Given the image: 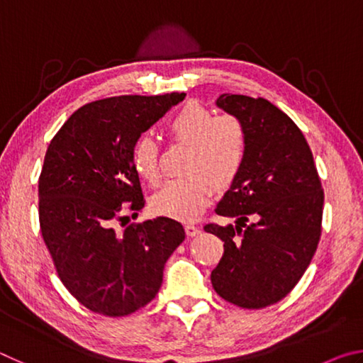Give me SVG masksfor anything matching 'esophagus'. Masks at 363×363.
<instances>
[{
    "label": "esophagus",
    "mask_w": 363,
    "mask_h": 363,
    "mask_svg": "<svg viewBox=\"0 0 363 363\" xmlns=\"http://www.w3.org/2000/svg\"><path fill=\"white\" fill-rule=\"evenodd\" d=\"M184 229H186V233L189 237H195V235H199V233H200V227L192 224V223H187L186 225H184Z\"/></svg>",
    "instance_id": "1"
}]
</instances>
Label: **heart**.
Returning a JSON list of instances; mask_svg holds the SVG:
<instances>
[{"mask_svg": "<svg viewBox=\"0 0 363 363\" xmlns=\"http://www.w3.org/2000/svg\"><path fill=\"white\" fill-rule=\"evenodd\" d=\"M171 140L189 145L184 163L187 176L168 181L150 199L158 216L179 220L195 219L210 203L213 187L229 189L247 162L248 134L233 115H214L199 102H189L167 121ZM131 164L140 179L160 181V149L150 134H140L131 147Z\"/></svg>", "mask_w": 363, "mask_h": 363, "instance_id": "obj_1", "label": "heart"}]
</instances>
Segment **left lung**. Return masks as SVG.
I'll return each instance as SVG.
<instances>
[{
  "label": "left lung",
  "instance_id": "8db88e82",
  "mask_svg": "<svg viewBox=\"0 0 363 363\" xmlns=\"http://www.w3.org/2000/svg\"><path fill=\"white\" fill-rule=\"evenodd\" d=\"M216 104L243 121L248 153L216 208L235 225H205L224 242L211 284L229 303L262 309L284 299L309 267L322 233V182L304 134L279 107L242 94Z\"/></svg>",
  "mask_w": 363,
  "mask_h": 363
}]
</instances>
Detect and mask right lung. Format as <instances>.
<instances>
[{"mask_svg":"<svg viewBox=\"0 0 363 363\" xmlns=\"http://www.w3.org/2000/svg\"><path fill=\"white\" fill-rule=\"evenodd\" d=\"M186 94L120 96L79 107L48 145L38 181L43 240L57 275L96 314L130 315L150 303L184 227L160 216L115 230L145 205L131 147Z\"/></svg>","mask_w":363,"mask_h":363,"instance_id":"obj_1","label":"right lung"}]
</instances>
